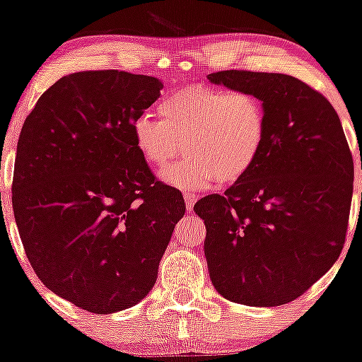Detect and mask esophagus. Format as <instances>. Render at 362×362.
Wrapping results in <instances>:
<instances>
[{
  "instance_id": "obj_1",
  "label": "esophagus",
  "mask_w": 362,
  "mask_h": 362,
  "mask_svg": "<svg viewBox=\"0 0 362 362\" xmlns=\"http://www.w3.org/2000/svg\"><path fill=\"white\" fill-rule=\"evenodd\" d=\"M184 199H185V207H187V211H189V213H190V211L194 209L195 201H197V195L185 192V194H184Z\"/></svg>"
}]
</instances>
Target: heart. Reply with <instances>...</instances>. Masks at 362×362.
I'll return each instance as SVG.
<instances>
[{
    "mask_svg": "<svg viewBox=\"0 0 362 362\" xmlns=\"http://www.w3.org/2000/svg\"><path fill=\"white\" fill-rule=\"evenodd\" d=\"M158 110L161 119L151 114L134 119L132 139L156 170L184 146L189 156L161 173V180L177 189L238 182L257 161L267 134L264 102L250 91L194 85L167 95Z\"/></svg>",
    "mask_w": 362,
    "mask_h": 362,
    "instance_id": "1",
    "label": "heart"
}]
</instances>
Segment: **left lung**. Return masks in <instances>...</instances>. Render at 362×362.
I'll return each mask as SVG.
<instances>
[{"label":"left lung","mask_w":362,"mask_h":362,"mask_svg":"<svg viewBox=\"0 0 362 362\" xmlns=\"http://www.w3.org/2000/svg\"><path fill=\"white\" fill-rule=\"evenodd\" d=\"M213 85L264 102L267 134L247 175L194 206L213 286L247 306L296 300L342 252L354 163L330 102L289 74L218 71Z\"/></svg>","instance_id":"left-lung-1"}]
</instances>
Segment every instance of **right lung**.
<instances>
[{
	"mask_svg": "<svg viewBox=\"0 0 362 362\" xmlns=\"http://www.w3.org/2000/svg\"><path fill=\"white\" fill-rule=\"evenodd\" d=\"M161 88L117 69L68 74L20 132L11 199L25 253L45 288L91 313L148 296L184 218L182 194L155 180L132 139Z\"/></svg>",
	"mask_w": 362,
	"mask_h": 362,
	"instance_id": "obj_1",
	"label": "right lung"
}]
</instances>
